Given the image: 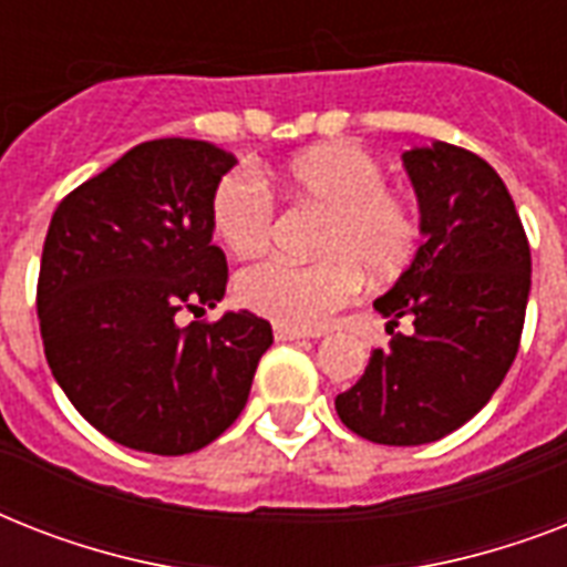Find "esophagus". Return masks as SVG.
<instances>
[{"mask_svg":"<svg viewBox=\"0 0 567 567\" xmlns=\"http://www.w3.org/2000/svg\"><path fill=\"white\" fill-rule=\"evenodd\" d=\"M274 336L276 341H306V332H300V329H291V327H274Z\"/></svg>","mask_w":567,"mask_h":567,"instance_id":"34e87169","label":"esophagus"}]
</instances>
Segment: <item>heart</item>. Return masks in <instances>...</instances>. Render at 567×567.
<instances>
[{"mask_svg": "<svg viewBox=\"0 0 567 567\" xmlns=\"http://www.w3.org/2000/svg\"><path fill=\"white\" fill-rule=\"evenodd\" d=\"M276 179L302 203L327 212L315 252L318 261L293 265L267 258L235 282L249 311L279 327L318 329L362 288V274L377 282L394 279L421 249L423 226L412 199L388 188L385 171L355 144H327L293 155ZM212 226L235 256H258L270 247L276 203L249 171L226 173L212 194Z\"/></svg>", "mask_w": 567, "mask_h": 567, "instance_id": "1", "label": "heart"}]
</instances>
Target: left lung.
<instances>
[{"instance_id": "left-lung-1", "label": "left lung", "mask_w": 567, "mask_h": 567, "mask_svg": "<svg viewBox=\"0 0 567 567\" xmlns=\"http://www.w3.org/2000/svg\"><path fill=\"white\" fill-rule=\"evenodd\" d=\"M421 205L423 244L373 309L391 341L336 396L355 435L414 447L467 423L518 355L529 297V240L503 179L480 155L435 141L403 153ZM403 317L409 337L394 333Z\"/></svg>"}]
</instances>
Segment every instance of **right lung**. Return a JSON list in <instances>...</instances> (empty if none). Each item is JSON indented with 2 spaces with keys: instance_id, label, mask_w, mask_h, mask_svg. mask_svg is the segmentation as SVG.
I'll return each mask as SVG.
<instances>
[{
  "instance_id": "1",
  "label": "right lung",
  "mask_w": 567,
  "mask_h": 567,
  "mask_svg": "<svg viewBox=\"0 0 567 567\" xmlns=\"http://www.w3.org/2000/svg\"><path fill=\"white\" fill-rule=\"evenodd\" d=\"M231 164L208 141H146L52 214L38 276L43 353L84 421L123 447L182 456L212 444L274 344L252 311L176 323L226 293L212 194Z\"/></svg>"
}]
</instances>
